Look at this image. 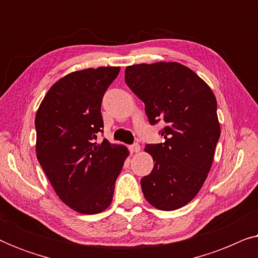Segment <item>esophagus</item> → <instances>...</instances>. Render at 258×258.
Segmentation results:
<instances>
[{
  "mask_svg": "<svg viewBox=\"0 0 258 258\" xmlns=\"http://www.w3.org/2000/svg\"><path fill=\"white\" fill-rule=\"evenodd\" d=\"M129 150H130V153H132V154L139 153V151L141 150V147H140V144H139V143H135V144H133V146H130V147H129Z\"/></svg>",
  "mask_w": 258,
  "mask_h": 258,
  "instance_id": "34e87169",
  "label": "esophagus"
}]
</instances>
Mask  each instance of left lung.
Here are the masks:
<instances>
[{
	"label": "left lung",
	"instance_id": "1",
	"mask_svg": "<svg viewBox=\"0 0 258 258\" xmlns=\"http://www.w3.org/2000/svg\"><path fill=\"white\" fill-rule=\"evenodd\" d=\"M125 83L146 105L151 124L167 123L163 143L147 144L153 171L141 179L151 206L171 211L188 204L202 188L221 135L216 97L188 67L177 62L129 66Z\"/></svg>",
	"mask_w": 258,
	"mask_h": 258
}]
</instances>
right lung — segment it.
<instances>
[{
    "label": "right lung",
    "mask_w": 258,
    "mask_h": 258,
    "mask_svg": "<svg viewBox=\"0 0 258 258\" xmlns=\"http://www.w3.org/2000/svg\"><path fill=\"white\" fill-rule=\"evenodd\" d=\"M119 67L70 73L45 94L35 117L36 156L61 201L84 215L110 206L129 151L108 140L96 143L101 103Z\"/></svg>",
    "instance_id": "obj_1"
}]
</instances>
